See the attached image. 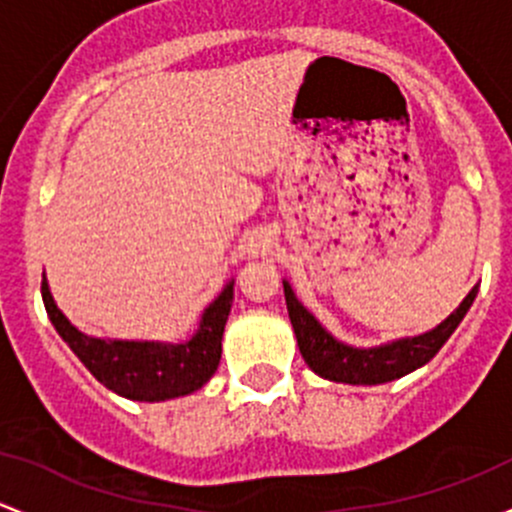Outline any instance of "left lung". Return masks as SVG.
I'll return each instance as SVG.
<instances>
[{"instance_id": "left-lung-1", "label": "left lung", "mask_w": 512, "mask_h": 512, "mask_svg": "<svg viewBox=\"0 0 512 512\" xmlns=\"http://www.w3.org/2000/svg\"><path fill=\"white\" fill-rule=\"evenodd\" d=\"M283 293H286L288 315H291L300 355H303L305 365L310 370L320 374V377L330 379V382L384 384L424 367L444 347V342L453 335V330L466 318L468 308L476 300L478 286H473L471 293L463 298V303L453 310L444 323L436 325L434 330L416 337H402V340L387 342V345L379 347H352L335 340L315 320V315L308 308H303V303L295 298L288 281H283Z\"/></svg>"}]
</instances>
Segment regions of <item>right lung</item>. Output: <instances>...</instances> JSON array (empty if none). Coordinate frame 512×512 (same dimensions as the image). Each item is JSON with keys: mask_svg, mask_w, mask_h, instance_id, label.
Here are the masks:
<instances>
[{"mask_svg": "<svg viewBox=\"0 0 512 512\" xmlns=\"http://www.w3.org/2000/svg\"><path fill=\"white\" fill-rule=\"evenodd\" d=\"M41 298L56 333L100 384L135 402H165L197 392L217 372L221 337L234 300V281L226 283L214 303L204 308L197 333L177 345L147 340H103L81 333L76 325L68 323L66 315L54 303L46 278L41 281Z\"/></svg>", "mask_w": 512, "mask_h": 512, "instance_id": "obj_1", "label": "right lung"}]
</instances>
